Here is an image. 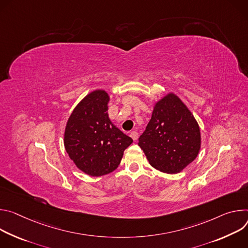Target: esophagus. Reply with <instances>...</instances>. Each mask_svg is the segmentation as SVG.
I'll return each mask as SVG.
<instances>
[{
	"instance_id": "1",
	"label": "esophagus",
	"mask_w": 248,
	"mask_h": 248,
	"mask_svg": "<svg viewBox=\"0 0 248 248\" xmlns=\"http://www.w3.org/2000/svg\"><path fill=\"white\" fill-rule=\"evenodd\" d=\"M130 137H131V138H132L134 141H136L137 139H138V132H136V131L131 132V133H130Z\"/></svg>"
}]
</instances>
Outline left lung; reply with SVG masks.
<instances>
[{
  "mask_svg": "<svg viewBox=\"0 0 248 248\" xmlns=\"http://www.w3.org/2000/svg\"><path fill=\"white\" fill-rule=\"evenodd\" d=\"M139 146L153 168L164 173H178L199 154L200 128L187 106L170 93L155 104Z\"/></svg>",
  "mask_w": 248,
  "mask_h": 248,
  "instance_id": "8db88e82",
  "label": "left lung"
}]
</instances>
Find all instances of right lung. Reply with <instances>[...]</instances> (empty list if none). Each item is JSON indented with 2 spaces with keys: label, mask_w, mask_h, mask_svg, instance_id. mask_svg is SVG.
Returning a JSON list of instances; mask_svg holds the SVG:
<instances>
[{
  "label": "right lung",
  "mask_w": 248,
  "mask_h": 248,
  "mask_svg": "<svg viewBox=\"0 0 248 248\" xmlns=\"http://www.w3.org/2000/svg\"><path fill=\"white\" fill-rule=\"evenodd\" d=\"M109 96L103 90L89 93L73 110L64 134V145L78 170L91 176L115 170L124 151L133 143L107 113Z\"/></svg>",
  "instance_id": "obj_1"
}]
</instances>
